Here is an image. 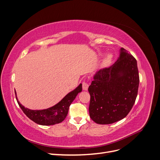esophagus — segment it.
Returning a JSON list of instances; mask_svg holds the SVG:
<instances>
[{"instance_id": "1", "label": "esophagus", "mask_w": 160, "mask_h": 160, "mask_svg": "<svg viewBox=\"0 0 160 160\" xmlns=\"http://www.w3.org/2000/svg\"><path fill=\"white\" fill-rule=\"evenodd\" d=\"M82 86H83V89L85 91H87L88 89L89 88V84L85 81H83V83H82Z\"/></svg>"}]
</instances>
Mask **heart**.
Returning a JSON list of instances; mask_svg holds the SVG:
<instances>
[{
	"label": "heart",
	"mask_w": 160,
	"mask_h": 160,
	"mask_svg": "<svg viewBox=\"0 0 160 160\" xmlns=\"http://www.w3.org/2000/svg\"><path fill=\"white\" fill-rule=\"evenodd\" d=\"M111 58H112V55L109 54L107 55V57H106V59H105V61L106 62H109L111 60Z\"/></svg>",
	"instance_id": "1"
}]
</instances>
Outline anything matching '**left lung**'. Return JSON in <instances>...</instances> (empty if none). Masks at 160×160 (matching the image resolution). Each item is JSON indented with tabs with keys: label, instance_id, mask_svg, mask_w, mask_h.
I'll list each match as a JSON object with an SVG mask.
<instances>
[{
	"label": "left lung",
	"instance_id": "obj_1",
	"mask_svg": "<svg viewBox=\"0 0 160 160\" xmlns=\"http://www.w3.org/2000/svg\"><path fill=\"white\" fill-rule=\"evenodd\" d=\"M139 83L136 59L121 48L117 61L97 71L89 87L91 119L98 124H111L126 117L136 99Z\"/></svg>",
	"mask_w": 160,
	"mask_h": 160
}]
</instances>
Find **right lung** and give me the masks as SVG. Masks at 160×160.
Instances as JSON below:
<instances>
[{
    "mask_svg": "<svg viewBox=\"0 0 160 160\" xmlns=\"http://www.w3.org/2000/svg\"><path fill=\"white\" fill-rule=\"evenodd\" d=\"M81 91L82 84L80 83L77 88L65 95L55 105L42 110H32L25 108L18 101L16 91L14 92H15L16 99L19 107L28 118L37 124L41 125H51L59 123L66 118L70 105Z\"/></svg>",
    "mask_w": 160,
    "mask_h": 160,
    "instance_id": "1",
    "label": "right lung"
}]
</instances>
